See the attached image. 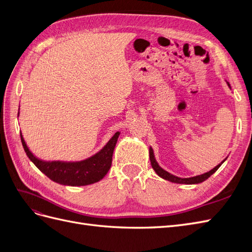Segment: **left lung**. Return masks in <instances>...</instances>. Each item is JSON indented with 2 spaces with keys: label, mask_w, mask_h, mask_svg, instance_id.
Segmentation results:
<instances>
[{
  "label": "left lung",
  "mask_w": 252,
  "mask_h": 252,
  "mask_svg": "<svg viewBox=\"0 0 252 252\" xmlns=\"http://www.w3.org/2000/svg\"><path fill=\"white\" fill-rule=\"evenodd\" d=\"M228 86H229V84H228ZM149 158H150V163H151L152 168L155 169V171L157 172L158 175H159V177L165 179V180H167V181H170V182H172V183H178V184H199V183H202V182H204L205 180H207L211 174L215 173V172L220 168V166L222 165V164L224 163V161H225V159H224V161H223L222 163L219 164L218 166H216L215 168L211 169V170L208 171V172L204 173V174L196 175V177H192V178L182 179V178L175 177V175H173V174H171V173H169V172H167L166 170L162 169L161 167L158 166V164L157 163L156 158H155L154 150H152V148H149Z\"/></svg>",
  "instance_id": "obj_1"
}]
</instances>
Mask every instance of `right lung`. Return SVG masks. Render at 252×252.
<instances>
[{"label": "right lung", "instance_id": "add662e5", "mask_svg": "<svg viewBox=\"0 0 252 252\" xmlns=\"http://www.w3.org/2000/svg\"><path fill=\"white\" fill-rule=\"evenodd\" d=\"M120 132H116L104 148L97 154L80 162H46L35 158L23 139L22 145L27 157L45 175L59 184L67 186H85L102 180L109 171L112 162V155Z\"/></svg>", "mask_w": 252, "mask_h": 252}]
</instances>
